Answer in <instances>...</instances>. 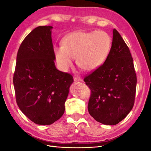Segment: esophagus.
I'll return each instance as SVG.
<instances>
[{"instance_id":"1","label":"esophagus","mask_w":151,"mask_h":151,"mask_svg":"<svg viewBox=\"0 0 151 151\" xmlns=\"http://www.w3.org/2000/svg\"><path fill=\"white\" fill-rule=\"evenodd\" d=\"M74 81L75 82H81L82 81V78L80 77H75L74 78Z\"/></svg>"}]
</instances>
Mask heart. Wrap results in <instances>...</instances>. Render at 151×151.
I'll use <instances>...</instances> for the list:
<instances>
[{"instance_id":"1","label":"heart","mask_w":151,"mask_h":151,"mask_svg":"<svg viewBox=\"0 0 151 151\" xmlns=\"http://www.w3.org/2000/svg\"><path fill=\"white\" fill-rule=\"evenodd\" d=\"M63 46L54 48L57 63L63 70L73 66V58L82 69L93 71L105 62L111 48V39L103 30L76 31L65 37Z\"/></svg>"}]
</instances>
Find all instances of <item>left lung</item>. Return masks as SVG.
I'll return each instance as SVG.
<instances>
[{
  "label": "left lung",
  "instance_id": "obj_1",
  "mask_svg": "<svg viewBox=\"0 0 151 151\" xmlns=\"http://www.w3.org/2000/svg\"><path fill=\"white\" fill-rule=\"evenodd\" d=\"M112 47L101 67L84 78L91 88L89 114L102 124L115 125L133 107L137 75L129 47L121 35L113 29Z\"/></svg>",
  "mask_w": 151,
  "mask_h": 151
}]
</instances>
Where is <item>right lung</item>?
I'll return each mask as SVG.
<instances>
[{"label": "right lung", "mask_w": 151, "mask_h": 151, "mask_svg": "<svg viewBox=\"0 0 151 151\" xmlns=\"http://www.w3.org/2000/svg\"><path fill=\"white\" fill-rule=\"evenodd\" d=\"M52 29L38 27L25 37L18 50L13 76L18 106L40 125L54 123L63 115L73 83L72 75L55 66Z\"/></svg>", "instance_id": "right-lung-1"}]
</instances>
